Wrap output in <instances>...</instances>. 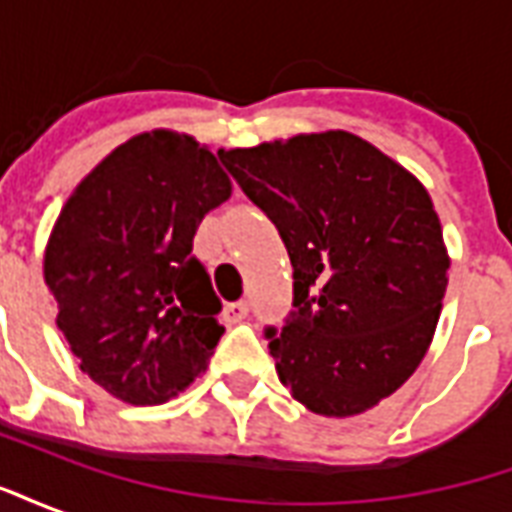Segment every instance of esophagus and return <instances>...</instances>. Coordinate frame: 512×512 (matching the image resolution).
Segmentation results:
<instances>
[{"label": "esophagus", "instance_id": "1", "mask_svg": "<svg viewBox=\"0 0 512 512\" xmlns=\"http://www.w3.org/2000/svg\"><path fill=\"white\" fill-rule=\"evenodd\" d=\"M246 315H249V304H246V301H230V304L224 307V321L227 323L244 321Z\"/></svg>", "mask_w": 512, "mask_h": 512}]
</instances>
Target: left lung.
Segmentation results:
<instances>
[{
  "label": "left lung",
  "mask_w": 512,
  "mask_h": 512,
  "mask_svg": "<svg viewBox=\"0 0 512 512\" xmlns=\"http://www.w3.org/2000/svg\"><path fill=\"white\" fill-rule=\"evenodd\" d=\"M219 158L274 222L293 266V310L263 332L279 381L326 417L376 406L422 362L447 290L428 191L345 131Z\"/></svg>",
  "instance_id": "8db88e82"
}]
</instances>
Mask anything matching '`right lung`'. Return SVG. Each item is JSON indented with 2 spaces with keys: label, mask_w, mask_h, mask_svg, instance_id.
I'll return each mask as SVG.
<instances>
[{
  "label": "right lung",
  "mask_w": 512,
  "mask_h": 512,
  "mask_svg": "<svg viewBox=\"0 0 512 512\" xmlns=\"http://www.w3.org/2000/svg\"><path fill=\"white\" fill-rule=\"evenodd\" d=\"M227 197L230 178L208 147L153 131L112 150L65 202L46 285L60 332L106 392L158 406L205 370L224 334L222 301L191 246Z\"/></svg>",
  "instance_id": "right-lung-1"
}]
</instances>
